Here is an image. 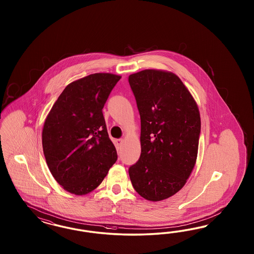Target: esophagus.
Masks as SVG:
<instances>
[{"label": "esophagus", "instance_id": "obj_1", "mask_svg": "<svg viewBox=\"0 0 254 254\" xmlns=\"http://www.w3.org/2000/svg\"><path fill=\"white\" fill-rule=\"evenodd\" d=\"M123 138H118V139H116V145H117V146H121L122 143H123Z\"/></svg>", "mask_w": 254, "mask_h": 254}]
</instances>
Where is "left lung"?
Here are the masks:
<instances>
[{
  "mask_svg": "<svg viewBox=\"0 0 254 254\" xmlns=\"http://www.w3.org/2000/svg\"><path fill=\"white\" fill-rule=\"evenodd\" d=\"M140 116L138 162L128 169L131 184L149 201L167 199L185 186L195 165L199 110L179 77L143 69L128 76Z\"/></svg>",
  "mask_w": 254,
  "mask_h": 254,
  "instance_id": "obj_1",
  "label": "left lung"
}]
</instances>
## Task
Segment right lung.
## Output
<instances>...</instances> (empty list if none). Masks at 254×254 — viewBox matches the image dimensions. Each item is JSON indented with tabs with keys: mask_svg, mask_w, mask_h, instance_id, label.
I'll list each match as a JSON object with an SVG mask.
<instances>
[{
	"mask_svg": "<svg viewBox=\"0 0 254 254\" xmlns=\"http://www.w3.org/2000/svg\"><path fill=\"white\" fill-rule=\"evenodd\" d=\"M120 78L100 72L71 82L46 116L42 133L46 164L67 192H92L117 160L102 109Z\"/></svg>",
	"mask_w": 254,
	"mask_h": 254,
	"instance_id": "right-lung-1",
	"label": "right lung"
}]
</instances>
